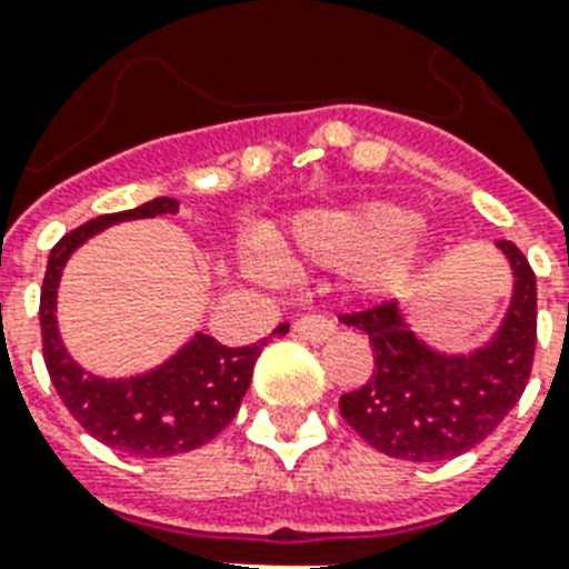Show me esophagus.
Masks as SVG:
<instances>
[{
	"label": "esophagus",
	"mask_w": 569,
	"mask_h": 569,
	"mask_svg": "<svg viewBox=\"0 0 569 569\" xmlns=\"http://www.w3.org/2000/svg\"><path fill=\"white\" fill-rule=\"evenodd\" d=\"M295 333H298L303 342H310V346H321V342H328V339L337 333V325H333L328 316L310 312V316H301V319L295 321Z\"/></svg>",
	"instance_id": "34e87169"
}]
</instances>
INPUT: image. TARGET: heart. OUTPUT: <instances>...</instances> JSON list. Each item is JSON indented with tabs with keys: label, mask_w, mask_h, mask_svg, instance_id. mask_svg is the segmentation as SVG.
I'll use <instances>...</instances> for the list:
<instances>
[{
	"label": "heart",
	"mask_w": 569,
	"mask_h": 569,
	"mask_svg": "<svg viewBox=\"0 0 569 569\" xmlns=\"http://www.w3.org/2000/svg\"><path fill=\"white\" fill-rule=\"evenodd\" d=\"M422 230L405 206L372 203L348 209H321L301 214L292 239L271 244L277 262L286 266L355 268L357 283L369 292H389L405 280L422 257Z\"/></svg>",
	"instance_id": "1"
}]
</instances>
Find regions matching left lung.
I'll use <instances>...</instances> for the list:
<instances>
[{
    "label": "left lung",
    "mask_w": 569,
    "mask_h": 569,
    "mask_svg": "<svg viewBox=\"0 0 569 569\" xmlns=\"http://www.w3.org/2000/svg\"><path fill=\"white\" fill-rule=\"evenodd\" d=\"M499 250L513 271L511 303L490 342L469 355H442L422 342L396 301L342 316L369 333L375 369L363 387L339 398V413L389 458H458L520 401L538 346V283L513 241H499Z\"/></svg>",
    "instance_id": "obj_1"
}]
</instances>
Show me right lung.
Wrapping results in <instances>:
<instances>
[{
    "label": "right lung",
    "mask_w": 569,
    "mask_h": 569,
    "mask_svg": "<svg viewBox=\"0 0 569 569\" xmlns=\"http://www.w3.org/2000/svg\"><path fill=\"white\" fill-rule=\"evenodd\" d=\"M177 212L180 203L173 197H156L136 209L100 214L76 227L52 248L40 286V333L52 387L84 431L136 458H171L218 437L239 413L253 363L266 346L262 339L257 346L227 348L206 333H194L171 360L136 378H97L67 355L58 333L56 298L70 253L111 223ZM283 333H289V325H280L271 337Z\"/></svg>",
    "instance_id": "add662e5"
}]
</instances>
